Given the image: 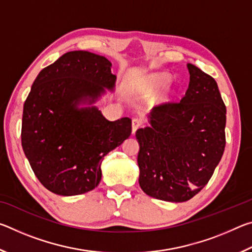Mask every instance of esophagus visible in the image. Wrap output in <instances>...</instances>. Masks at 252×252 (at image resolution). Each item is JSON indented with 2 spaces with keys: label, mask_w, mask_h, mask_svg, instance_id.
Returning a JSON list of instances; mask_svg holds the SVG:
<instances>
[{
  "label": "esophagus",
  "mask_w": 252,
  "mask_h": 252,
  "mask_svg": "<svg viewBox=\"0 0 252 252\" xmlns=\"http://www.w3.org/2000/svg\"><path fill=\"white\" fill-rule=\"evenodd\" d=\"M141 126H142L141 120H139V119H133V120H132V133H135V131L138 130Z\"/></svg>",
  "instance_id": "obj_1"
}]
</instances>
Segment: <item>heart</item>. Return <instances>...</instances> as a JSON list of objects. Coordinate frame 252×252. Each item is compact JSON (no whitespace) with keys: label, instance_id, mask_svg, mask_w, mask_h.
Instances as JSON below:
<instances>
[{"label":"heart","instance_id":"b5f03b06","mask_svg":"<svg viewBox=\"0 0 252 252\" xmlns=\"http://www.w3.org/2000/svg\"><path fill=\"white\" fill-rule=\"evenodd\" d=\"M170 75L165 72H153V73L148 74L146 78L143 79L140 85V91L143 95L146 96H153L159 92L161 89H163L165 85L169 83ZM173 95V92L171 90H167L164 94L162 95V101L167 102L171 99Z\"/></svg>","mask_w":252,"mask_h":252}]
</instances>
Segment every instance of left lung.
Listing matches in <instances>:
<instances>
[{
    "instance_id": "1",
    "label": "left lung",
    "mask_w": 252,
    "mask_h": 252,
    "mask_svg": "<svg viewBox=\"0 0 252 252\" xmlns=\"http://www.w3.org/2000/svg\"><path fill=\"white\" fill-rule=\"evenodd\" d=\"M189 88L178 103L151 111L138 129L139 185L144 193L170 202L194 197L207 185L225 146V105L212 76L188 63Z\"/></svg>"
}]
</instances>
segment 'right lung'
Masks as SVG:
<instances>
[{"instance_id": "add662e5", "label": "right lung", "mask_w": 252, "mask_h": 252, "mask_svg": "<svg viewBox=\"0 0 252 252\" xmlns=\"http://www.w3.org/2000/svg\"><path fill=\"white\" fill-rule=\"evenodd\" d=\"M108 59L71 51L44 67L23 106L22 148L39 181L51 192L76 195L97 187L104 156L131 134V119L109 121L93 105L114 91Z\"/></svg>"}]
</instances>
